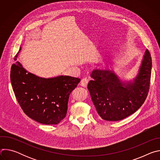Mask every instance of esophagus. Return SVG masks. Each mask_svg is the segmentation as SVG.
<instances>
[{"label": "esophagus", "instance_id": "34e87169", "mask_svg": "<svg viewBox=\"0 0 160 160\" xmlns=\"http://www.w3.org/2000/svg\"><path fill=\"white\" fill-rule=\"evenodd\" d=\"M88 79L87 78H83L82 79L81 82H80V85L83 87H86L88 85Z\"/></svg>", "mask_w": 160, "mask_h": 160}]
</instances>
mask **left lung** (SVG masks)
Segmentation results:
<instances>
[{
	"instance_id": "1",
	"label": "left lung",
	"mask_w": 160,
	"mask_h": 160,
	"mask_svg": "<svg viewBox=\"0 0 160 160\" xmlns=\"http://www.w3.org/2000/svg\"><path fill=\"white\" fill-rule=\"evenodd\" d=\"M152 59L146 51L139 74L132 82H122L110 70H95L88 89L97 112L106 121L122 120L144 102L150 86Z\"/></svg>"
}]
</instances>
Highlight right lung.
Instances as JSON below:
<instances>
[{
    "mask_svg": "<svg viewBox=\"0 0 160 160\" xmlns=\"http://www.w3.org/2000/svg\"><path fill=\"white\" fill-rule=\"evenodd\" d=\"M10 77L22 111L30 118L45 125L58 124L65 118L69 96L80 82V78L69 76L40 78L28 73L18 61L12 64Z\"/></svg>",
    "mask_w": 160,
    "mask_h": 160,
    "instance_id": "obj_1",
    "label": "right lung"
}]
</instances>
